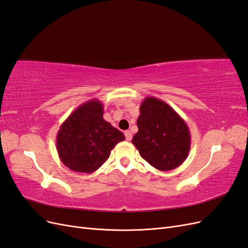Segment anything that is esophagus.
<instances>
[{
    "label": "esophagus",
    "mask_w": 248,
    "mask_h": 248,
    "mask_svg": "<svg viewBox=\"0 0 248 248\" xmlns=\"http://www.w3.org/2000/svg\"><path fill=\"white\" fill-rule=\"evenodd\" d=\"M124 134H125L126 140H131V139H132V133H131V131L126 130V131L124 132Z\"/></svg>",
    "instance_id": "obj_1"
}]
</instances>
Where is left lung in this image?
<instances>
[{
	"label": "left lung",
	"mask_w": 248,
	"mask_h": 248,
	"mask_svg": "<svg viewBox=\"0 0 248 248\" xmlns=\"http://www.w3.org/2000/svg\"><path fill=\"white\" fill-rule=\"evenodd\" d=\"M139 131L132 144L148 163L166 171L178 168L188 156L191 137L184 120L164 101L146 97L140 107Z\"/></svg>",
	"instance_id": "obj_1"
}]
</instances>
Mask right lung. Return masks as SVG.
<instances>
[{"mask_svg":"<svg viewBox=\"0 0 248 248\" xmlns=\"http://www.w3.org/2000/svg\"><path fill=\"white\" fill-rule=\"evenodd\" d=\"M124 134L103 119V104L91 99L74 110L57 133V151L67 168L78 172L98 170Z\"/></svg>","mask_w":248,"mask_h":248,"instance_id":"1","label":"right lung"}]
</instances>
